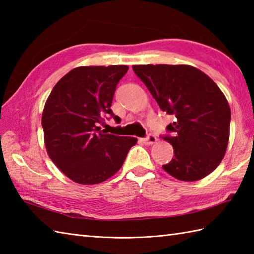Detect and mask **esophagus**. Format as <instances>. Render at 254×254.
<instances>
[{
  "label": "esophagus",
  "instance_id": "obj_1",
  "mask_svg": "<svg viewBox=\"0 0 254 254\" xmlns=\"http://www.w3.org/2000/svg\"><path fill=\"white\" fill-rule=\"evenodd\" d=\"M142 141H143L145 144H147V145H152V144H155L156 142H157V137H156L155 135H153V134H149V135H148L147 137L143 138Z\"/></svg>",
  "mask_w": 254,
  "mask_h": 254
}]
</instances>
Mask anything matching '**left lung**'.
Masks as SVG:
<instances>
[{"label":"left lung","instance_id":"1","mask_svg":"<svg viewBox=\"0 0 254 254\" xmlns=\"http://www.w3.org/2000/svg\"><path fill=\"white\" fill-rule=\"evenodd\" d=\"M133 71L167 115L175 136L165 139L174 157L164 170L178 180L197 181L217 168L229 141L230 107L216 83L198 68L179 64L133 65Z\"/></svg>","mask_w":254,"mask_h":254}]
</instances>
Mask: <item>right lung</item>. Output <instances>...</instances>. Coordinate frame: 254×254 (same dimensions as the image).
Here are the masks:
<instances>
[{
  "instance_id": "add662e5",
  "label": "right lung",
  "mask_w": 254,
  "mask_h": 254,
  "mask_svg": "<svg viewBox=\"0 0 254 254\" xmlns=\"http://www.w3.org/2000/svg\"><path fill=\"white\" fill-rule=\"evenodd\" d=\"M127 65L79 66L59 80L42 112L47 153L55 165L79 185L104 182L121 168L137 138L117 136L99 124L110 115L116 87Z\"/></svg>"
}]
</instances>
